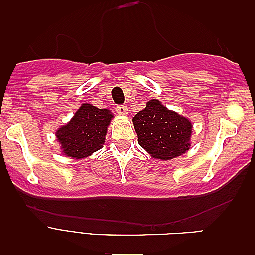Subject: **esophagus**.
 <instances>
[{
  "label": "esophagus",
  "mask_w": 255,
  "mask_h": 255,
  "mask_svg": "<svg viewBox=\"0 0 255 255\" xmlns=\"http://www.w3.org/2000/svg\"><path fill=\"white\" fill-rule=\"evenodd\" d=\"M116 111H117V114L121 115V116H126L129 110H128V107H126V106H117Z\"/></svg>",
  "instance_id": "34e87169"
}]
</instances>
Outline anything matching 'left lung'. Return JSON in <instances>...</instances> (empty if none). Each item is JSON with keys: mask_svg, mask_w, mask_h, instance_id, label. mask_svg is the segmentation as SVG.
<instances>
[{"mask_svg": "<svg viewBox=\"0 0 255 255\" xmlns=\"http://www.w3.org/2000/svg\"><path fill=\"white\" fill-rule=\"evenodd\" d=\"M138 143L152 158L170 161L190 148L193 124L188 117L168 110L159 100H150L132 117Z\"/></svg>", "mask_w": 255, "mask_h": 255, "instance_id": "obj_1", "label": "left lung"}]
</instances>
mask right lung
Instances as JSON below:
<instances>
[{
  "mask_svg": "<svg viewBox=\"0 0 255 255\" xmlns=\"http://www.w3.org/2000/svg\"><path fill=\"white\" fill-rule=\"evenodd\" d=\"M114 119L107 108L83 103L71 120L56 130L61 153L73 159L87 158L105 145L110 123Z\"/></svg>",
  "mask_w": 255,
  "mask_h": 255,
  "instance_id": "add662e5",
  "label": "right lung"
}]
</instances>
